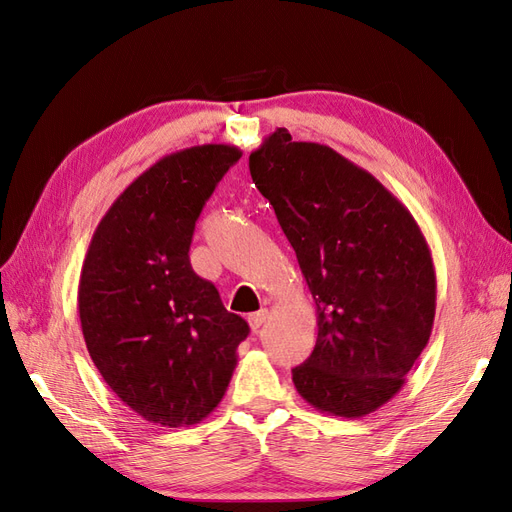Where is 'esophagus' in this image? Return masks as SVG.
Here are the masks:
<instances>
[{
  "label": "esophagus",
  "instance_id": "34e87169",
  "mask_svg": "<svg viewBox=\"0 0 512 512\" xmlns=\"http://www.w3.org/2000/svg\"><path fill=\"white\" fill-rule=\"evenodd\" d=\"M267 318H269V312H267V309H258V312L250 314V318H247V320H250V327H252V331H254V333H258V331L262 329V324L267 322Z\"/></svg>",
  "mask_w": 512,
  "mask_h": 512
}]
</instances>
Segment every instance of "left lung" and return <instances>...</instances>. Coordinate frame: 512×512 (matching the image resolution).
I'll return each mask as SVG.
<instances>
[{
  "mask_svg": "<svg viewBox=\"0 0 512 512\" xmlns=\"http://www.w3.org/2000/svg\"><path fill=\"white\" fill-rule=\"evenodd\" d=\"M318 314L309 359L292 369L320 412L359 418L395 397L436 316V269L412 213L327 145L277 128L250 153Z\"/></svg>",
  "mask_w": 512,
  "mask_h": 512,
  "instance_id": "1",
  "label": "left lung"
}]
</instances>
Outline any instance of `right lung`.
I'll return each mask as SVG.
<instances>
[{
	"instance_id": "1",
	"label": "right lung",
	"mask_w": 512,
	"mask_h": 512,
	"mask_svg": "<svg viewBox=\"0 0 512 512\" xmlns=\"http://www.w3.org/2000/svg\"><path fill=\"white\" fill-rule=\"evenodd\" d=\"M239 158L232 145L164 156L117 196L85 254L79 318L89 356L149 423L188 427L218 408L250 333L188 256L200 211Z\"/></svg>"
}]
</instances>
